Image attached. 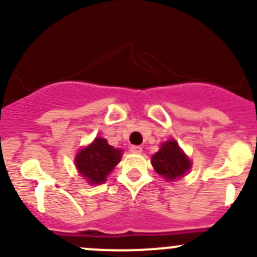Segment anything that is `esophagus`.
<instances>
[{"label":"esophagus","mask_w":257,"mask_h":257,"mask_svg":"<svg viewBox=\"0 0 257 257\" xmlns=\"http://www.w3.org/2000/svg\"><path fill=\"white\" fill-rule=\"evenodd\" d=\"M131 150L133 153H142V147H139V145H132Z\"/></svg>","instance_id":"obj_1"}]
</instances>
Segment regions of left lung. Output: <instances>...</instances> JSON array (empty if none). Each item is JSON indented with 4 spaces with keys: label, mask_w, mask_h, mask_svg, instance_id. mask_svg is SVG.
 <instances>
[{
    "label": "left lung",
    "mask_w": 257,
    "mask_h": 257,
    "mask_svg": "<svg viewBox=\"0 0 257 257\" xmlns=\"http://www.w3.org/2000/svg\"><path fill=\"white\" fill-rule=\"evenodd\" d=\"M152 164L158 174L170 181L183 177L190 169V160L181 152L175 141L163 144L159 152L153 155Z\"/></svg>",
    "instance_id": "left-lung-1"
}]
</instances>
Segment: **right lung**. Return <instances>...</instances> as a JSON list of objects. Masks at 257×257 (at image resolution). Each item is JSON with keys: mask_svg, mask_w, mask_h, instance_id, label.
I'll list each match as a JSON object with an SVG mask.
<instances>
[{"mask_svg": "<svg viewBox=\"0 0 257 257\" xmlns=\"http://www.w3.org/2000/svg\"><path fill=\"white\" fill-rule=\"evenodd\" d=\"M121 158V152L107 143L103 138H95L76 158L77 169L90 184H100L114 169Z\"/></svg>", "mask_w": 257, "mask_h": 257, "instance_id": "obj_1", "label": "right lung"}]
</instances>
